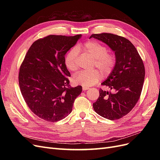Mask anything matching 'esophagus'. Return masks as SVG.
<instances>
[{
    "label": "esophagus",
    "mask_w": 160,
    "mask_h": 160,
    "mask_svg": "<svg viewBox=\"0 0 160 160\" xmlns=\"http://www.w3.org/2000/svg\"><path fill=\"white\" fill-rule=\"evenodd\" d=\"M82 89H83V91H86L89 89V88L88 87H83V88Z\"/></svg>",
    "instance_id": "esophagus-1"
}]
</instances>
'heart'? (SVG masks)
<instances>
[{"label":"heart","mask_w":160,"mask_h":160,"mask_svg":"<svg viewBox=\"0 0 160 160\" xmlns=\"http://www.w3.org/2000/svg\"><path fill=\"white\" fill-rule=\"evenodd\" d=\"M82 48L94 57L93 65L98 67L103 75L108 76L112 72L116 64V58L113 53L107 52V48L104 45L95 41H89L86 42ZM78 54L79 48L74 47L65 55V64L69 71L77 70ZM101 72L98 69L81 71L72 77V82L77 85L90 87L96 84L100 80Z\"/></svg>","instance_id":"obj_1"}]
</instances>
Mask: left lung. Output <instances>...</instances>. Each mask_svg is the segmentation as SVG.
Returning <instances> with one entry per match:
<instances>
[{
  "label": "left lung",
  "instance_id": "1",
  "mask_svg": "<svg viewBox=\"0 0 160 160\" xmlns=\"http://www.w3.org/2000/svg\"><path fill=\"white\" fill-rule=\"evenodd\" d=\"M94 38L108 45L115 52L116 64L108 79L101 85L113 92L99 89V97L93 104L101 117L118 119L129 113L141 95L145 67L141 57L128 39L111 33L93 34Z\"/></svg>",
  "mask_w": 160,
  "mask_h": 160
}]
</instances>
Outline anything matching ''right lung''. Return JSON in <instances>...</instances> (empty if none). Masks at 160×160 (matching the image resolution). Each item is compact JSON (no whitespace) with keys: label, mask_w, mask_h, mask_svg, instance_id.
<instances>
[{"label":"right lung","mask_w":160,"mask_h":160,"mask_svg":"<svg viewBox=\"0 0 160 160\" xmlns=\"http://www.w3.org/2000/svg\"><path fill=\"white\" fill-rule=\"evenodd\" d=\"M81 35H49L35 41L20 67L19 87L28 107L38 118L49 122L64 119L82 91L69 85L71 76L65 55Z\"/></svg>","instance_id":"right-lung-1"}]
</instances>
